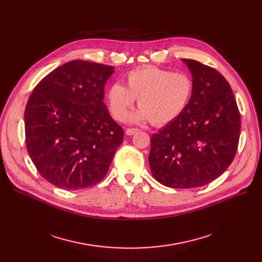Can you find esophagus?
Instances as JSON below:
<instances>
[{
	"label": "esophagus",
	"mask_w": 262,
	"mask_h": 262,
	"mask_svg": "<svg viewBox=\"0 0 262 262\" xmlns=\"http://www.w3.org/2000/svg\"><path fill=\"white\" fill-rule=\"evenodd\" d=\"M137 132H139V129H138V128H127L125 133H126V135H128V136H132V135L136 134Z\"/></svg>",
	"instance_id": "obj_1"
}]
</instances>
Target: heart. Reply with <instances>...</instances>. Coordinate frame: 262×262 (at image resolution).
<instances>
[{
    "instance_id": "heart-1",
    "label": "heart",
    "mask_w": 262,
    "mask_h": 262,
    "mask_svg": "<svg viewBox=\"0 0 262 262\" xmlns=\"http://www.w3.org/2000/svg\"><path fill=\"white\" fill-rule=\"evenodd\" d=\"M125 80L126 87L115 82L106 93L110 113L118 121L127 118L136 99L140 109L133 116L134 121L149 120L155 126L167 125L184 113L193 92L190 75L157 67L135 69Z\"/></svg>"
}]
</instances>
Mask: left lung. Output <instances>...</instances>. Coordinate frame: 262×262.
Wrapping results in <instances>:
<instances>
[{
    "instance_id": "1",
    "label": "left lung",
    "mask_w": 262,
    "mask_h": 262,
    "mask_svg": "<svg viewBox=\"0 0 262 262\" xmlns=\"http://www.w3.org/2000/svg\"><path fill=\"white\" fill-rule=\"evenodd\" d=\"M193 78L184 113L150 137L148 162L155 180L170 188L209 184L235 158L240 113L225 77L215 69L183 59Z\"/></svg>"
}]
</instances>
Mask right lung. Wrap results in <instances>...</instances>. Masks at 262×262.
I'll return each instance as SVG.
<instances>
[{"label":"right lung","mask_w":262,"mask_h":262,"mask_svg":"<svg viewBox=\"0 0 262 262\" xmlns=\"http://www.w3.org/2000/svg\"><path fill=\"white\" fill-rule=\"evenodd\" d=\"M114 67L72 60L39 81L27 101V152L39 174L61 189L94 186L108 172L124 132L103 102Z\"/></svg>","instance_id":"obj_1"}]
</instances>
